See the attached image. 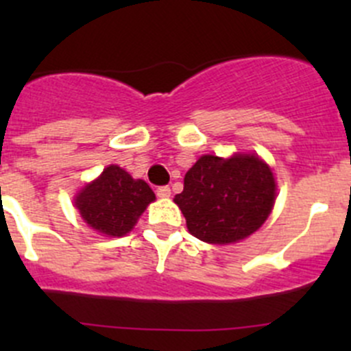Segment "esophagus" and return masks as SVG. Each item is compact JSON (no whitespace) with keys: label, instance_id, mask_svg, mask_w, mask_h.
Listing matches in <instances>:
<instances>
[{"label":"esophagus","instance_id":"1","mask_svg":"<svg viewBox=\"0 0 351 351\" xmlns=\"http://www.w3.org/2000/svg\"><path fill=\"white\" fill-rule=\"evenodd\" d=\"M156 195L159 198H168L171 195V190H169V186H158V189H156Z\"/></svg>","mask_w":351,"mask_h":351}]
</instances>
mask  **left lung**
Masks as SVG:
<instances>
[{
  "label": "left lung",
  "mask_w": 351,
  "mask_h": 351,
  "mask_svg": "<svg viewBox=\"0 0 351 351\" xmlns=\"http://www.w3.org/2000/svg\"><path fill=\"white\" fill-rule=\"evenodd\" d=\"M186 228L200 241L229 244L261 228L275 204V178L258 156H202L175 195Z\"/></svg>",
  "instance_id": "8db88e82"
}]
</instances>
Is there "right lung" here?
<instances>
[{
  "mask_svg": "<svg viewBox=\"0 0 351 351\" xmlns=\"http://www.w3.org/2000/svg\"><path fill=\"white\" fill-rule=\"evenodd\" d=\"M154 198L144 180H134L112 165L76 197V207L90 228L108 236H123Z\"/></svg>",
  "mask_w": 351,
  "mask_h": 351,
  "instance_id": "obj_1",
  "label": "right lung"
}]
</instances>
